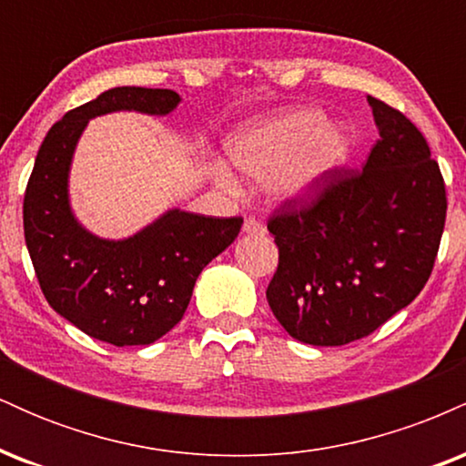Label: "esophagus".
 I'll return each instance as SVG.
<instances>
[{"label":"esophagus","instance_id":"1","mask_svg":"<svg viewBox=\"0 0 466 466\" xmlns=\"http://www.w3.org/2000/svg\"><path fill=\"white\" fill-rule=\"evenodd\" d=\"M243 232L245 234H258V237H263V234L267 232L265 229V226L260 221H256V218H245V223H243Z\"/></svg>","mask_w":466,"mask_h":466}]
</instances>
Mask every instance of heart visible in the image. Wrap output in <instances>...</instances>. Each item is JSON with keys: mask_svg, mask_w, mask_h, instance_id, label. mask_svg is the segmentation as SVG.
<instances>
[{"mask_svg": "<svg viewBox=\"0 0 466 466\" xmlns=\"http://www.w3.org/2000/svg\"><path fill=\"white\" fill-rule=\"evenodd\" d=\"M228 155L249 177H267L265 188L278 201L313 197L329 175L350 155V137L341 127L324 125L315 109H291L287 114L245 127L228 140ZM221 184L232 177L217 170Z\"/></svg>", "mask_w": 466, "mask_h": 466, "instance_id": "obj_1", "label": "heart"}]
</instances>
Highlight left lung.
Wrapping results in <instances>:
<instances>
[{
    "mask_svg": "<svg viewBox=\"0 0 466 466\" xmlns=\"http://www.w3.org/2000/svg\"><path fill=\"white\" fill-rule=\"evenodd\" d=\"M379 140L360 173L335 170L309 208L269 218L278 269L267 302L293 339L344 346L405 309L430 280L447 217L441 168L400 111L368 96Z\"/></svg>",
    "mask_w": 466,
    "mask_h": 466,
    "instance_id": "8db88e82",
    "label": "left lung"
}]
</instances>
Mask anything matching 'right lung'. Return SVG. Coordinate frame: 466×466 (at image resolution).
<instances>
[{
    "mask_svg": "<svg viewBox=\"0 0 466 466\" xmlns=\"http://www.w3.org/2000/svg\"><path fill=\"white\" fill-rule=\"evenodd\" d=\"M173 89L114 87L67 111L47 131L24 197V234L46 300L94 339L148 346L184 318L201 269L238 237L243 218L164 212L129 238H100L69 206V168L92 117L168 116Z\"/></svg>",
    "mask_w": 466,
    "mask_h": 466,
    "instance_id": "right-lung-1",
    "label": "right lung"
}]
</instances>
